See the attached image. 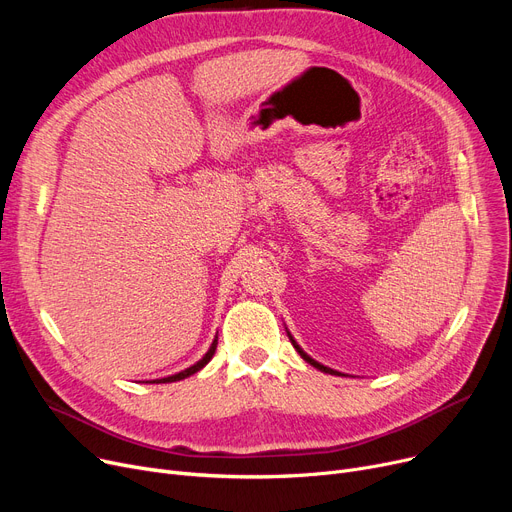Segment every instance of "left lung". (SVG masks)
Masks as SVG:
<instances>
[{"instance_id": "1", "label": "left lung", "mask_w": 512, "mask_h": 512, "mask_svg": "<svg viewBox=\"0 0 512 512\" xmlns=\"http://www.w3.org/2000/svg\"><path fill=\"white\" fill-rule=\"evenodd\" d=\"M288 336H290V334H288ZM290 340H292V336H290ZM292 346H294V348H297V351H299V355H301V357H303V359H305V361H307L309 365L317 367L319 371H324V373H332V375H342V373H338V371H334V369H330V367H326V365H321V363L313 361V359H311V357H309V355H307V353L303 351V348H301V346H299L297 342H294V340H292Z\"/></svg>"}]
</instances>
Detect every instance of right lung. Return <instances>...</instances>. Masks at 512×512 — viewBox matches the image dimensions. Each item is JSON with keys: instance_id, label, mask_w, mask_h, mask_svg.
Returning a JSON list of instances; mask_svg holds the SVG:
<instances>
[{"instance_id": "1", "label": "right lung", "mask_w": 512, "mask_h": 512, "mask_svg": "<svg viewBox=\"0 0 512 512\" xmlns=\"http://www.w3.org/2000/svg\"><path fill=\"white\" fill-rule=\"evenodd\" d=\"M215 346H218V340H213V344L209 346V351H207V355L199 361V363H195L193 367H188V369H184V371H180V373H176V375H170V378H161V380H153L155 384H168V382H178V380H184V378H188V375H193V373H197L199 369H203L209 361H211V357H213V353H215Z\"/></svg>"}]
</instances>
